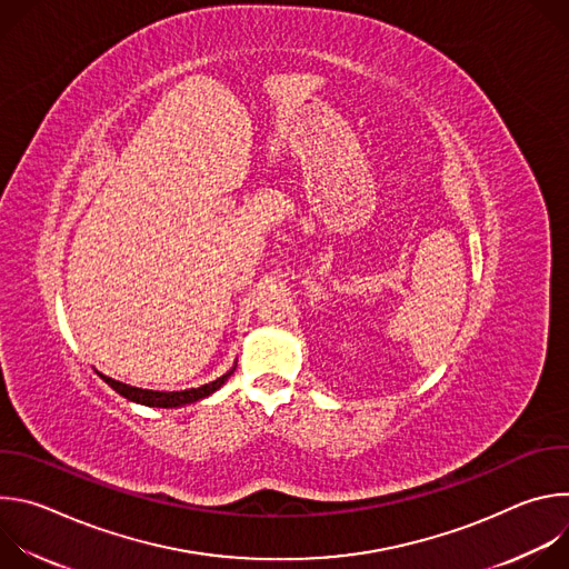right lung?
Segmentation results:
<instances>
[{
  "instance_id": "add662e5",
  "label": "right lung",
  "mask_w": 569,
  "mask_h": 569,
  "mask_svg": "<svg viewBox=\"0 0 569 569\" xmlns=\"http://www.w3.org/2000/svg\"><path fill=\"white\" fill-rule=\"evenodd\" d=\"M231 373V371H229ZM229 373L220 376L218 380L213 382H207L202 387H196V389H184V391H152V389H139V387H130V385H123L119 380H112L108 376H101L114 391H119L123 398L128 400H134V402H141V405H150V408H180V405H187V402H196L200 398H207L209 393H213L216 389H220L224 385V380L229 378Z\"/></svg>"
}]
</instances>
